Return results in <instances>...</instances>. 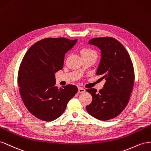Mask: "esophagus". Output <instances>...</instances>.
Here are the masks:
<instances>
[{"mask_svg": "<svg viewBox=\"0 0 151 151\" xmlns=\"http://www.w3.org/2000/svg\"><path fill=\"white\" fill-rule=\"evenodd\" d=\"M85 92V89H84L82 87H79L78 88V93H83Z\"/></svg>", "mask_w": 151, "mask_h": 151, "instance_id": "1", "label": "esophagus"}]
</instances>
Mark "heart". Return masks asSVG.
<instances>
[{
	"label": "heart",
	"mask_w": 151,
	"mask_h": 151,
	"mask_svg": "<svg viewBox=\"0 0 151 151\" xmlns=\"http://www.w3.org/2000/svg\"><path fill=\"white\" fill-rule=\"evenodd\" d=\"M88 54H96V52H95L93 50L88 49V48H85L81 50V55Z\"/></svg>",
	"instance_id": "heart-1"
}]
</instances>
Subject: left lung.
<instances>
[{
	"mask_svg": "<svg viewBox=\"0 0 151 151\" xmlns=\"http://www.w3.org/2000/svg\"><path fill=\"white\" fill-rule=\"evenodd\" d=\"M88 44L101 51L96 75L106 81L99 92L95 88L87 90L92 101L86 109L93 117L106 121L116 117L127 106L134 83V70L127 50L115 38H94Z\"/></svg>",
	"mask_w": 151,
	"mask_h": 151,
	"instance_id": "8db88e82",
	"label": "left lung"
}]
</instances>
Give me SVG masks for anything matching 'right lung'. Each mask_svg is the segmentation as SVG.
Segmentation results:
<instances>
[{
  "instance_id": "add662e5",
  "label": "right lung",
  "mask_w": 151,
  "mask_h": 151,
  "mask_svg": "<svg viewBox=\"0 0 151 151\" xmlns=\"http://www.w3.org/2000/svg\"><path fill=\"white\" fill-rule=\"evenodd\" d=\"M77 39L47 38L34 44L21 61L19 92L24 106L37 118L51 122L61 116L78 92L75 85L55 86V73L63 68L64 55Z\"/></svg>"
}]
</instances>
